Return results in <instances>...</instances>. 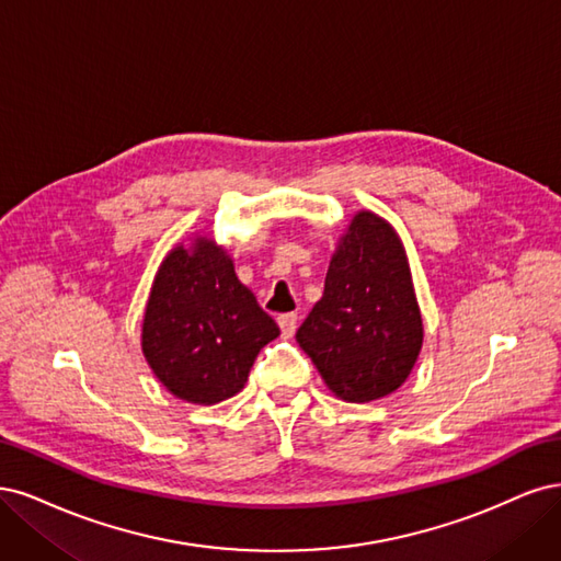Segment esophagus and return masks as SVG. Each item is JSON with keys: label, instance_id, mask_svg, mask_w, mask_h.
<instances>
[{"label": "esophagus", "instance_id": "34e87169", "mask_svg": "<svg viewBox=\"0 0 561 561\" xmlns=\"http://www.w3.org/2000/svg\"><path fill=\"white\" fill-rule=\"evenodd\" d=\"M277 321H279L282 335H284V337H294V333H296V329H298V314H296V312H288V314H282Z\"/></svg>", "mask_w": 561, "mask_h": 561}]
</instances>
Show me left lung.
I'll return each mask as SVG.
<instances>
[{
  "label": "left lung",
  "instance_id": "obj_1",
  "mask_svg": "<svg viewBox=\"0 0 561 561\" xmlns=\"http://www.w3.org/2000/svg\"><path fill=\"white\" fill-rule=\"evenodd\" d=\"M296 340L347 403L377 401L405 382L424 327L405 249L382 216H354Z\"/></svg>",
  "mask_w": 561,
  "mask_h": 561
}]
</instances>
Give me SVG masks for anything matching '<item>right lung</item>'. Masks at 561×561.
Masks as SVG:
<instances>
[{
    "mask_svg": "<svg viewBox=\"0 0 561 561\" xmlns=\"http://www.w3.org/2000/svg\"><path fill=\"white\" fill-rule=\"evenodd\" d=\"M275 319L234 275L224 247L195 238L160 263L144 312L141 352L176 399L214 405L238 393Z\"/></svg>",
    "mask_w": 561,
    "mask_h": 561,
    "instance_id": "add662e5",
    "label": "right lung"
}]
</instances>
